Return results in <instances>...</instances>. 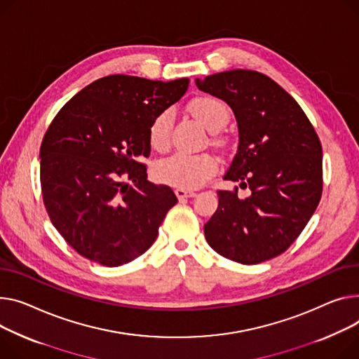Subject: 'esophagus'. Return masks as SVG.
<instances>
[{
    "mask_svg": "<svg viewBox=\"0 0 359 359\" xmlns=\"http://www.w3.org/2000/svg\"><path fill=\"white\" fill-rule=\"evenodd\" d=\"M176 196L183 201V199H187V198H195L196 194L192 192V190H184V189H176Z\"/></svg>",
    "mask_w": 359,
    "mask_h": 359,
    "instance_id": "34e87169",
    "label": "esophagus"
}]
</instances>
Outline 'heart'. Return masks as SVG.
<instances>
[{"instance_id":"obj_1","label":"heart","mask_w":359,"mask_h":359,"mask_svg":"<svg viewBox=\"0 0 359 359\" xmlns=\"http://www.w3.org/2000/svg\"><path fill=\"white\" fill-rule=\"evenodd\" d=\"M192 114L212 133L219 131L229 119L228 107L217 98H199L192 102ZM173 127V112L170 109L160 112L150 127V146L163 151L170 144ZM218 164L209 154L176 153L160 160L154 167L156 177L177 189H198L206 183L215 173Z\"/></svg>"}]
</instances>
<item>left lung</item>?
Listing matches in <instances>:
<instances>
[{
	"label": "left lung",
	"instance_id": "left-lung-1",
	"mask_svg": "<svg viewBox=\"0 0 359 359\" xmlns=\"http://www.w3.org/2000/svg\"><path fill=\"white\" fill-rule=\"evenodd\" d=\"M196 86L225 101L238 124L236 154L218 190L219 203L205 224L208 244L225 258L258 264L287 250L322 196V146L309 118L271 78L235 69L196 79Z\"/></svg>",
	"mask_w": 359,
	"mask_h": 359
}]
</instances>
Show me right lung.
<instances>
[{
    "mask_svg": "<svg viewBox=\"0 0 359 359\" xmlns=\"http://www.w3.org/2000/svg\"><path fill=\"white\" fill-rule=\"evenodd\" d=\"M189 79L109 75L67 101L40 147L47 213L65 241L105 267L127 264L156 241L176 203L173 190L147 180L154 118L186 93Z\"/></svg>",
    "mask_w": 359,
    "mask_h": 359,
    "instance_id": "obj_1",
    "label": "right lung"
}]
</instances>
